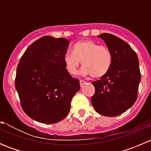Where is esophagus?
Returning a JSON list of instances; mask_svg holds the SVG:
<instances>
[{"label": "esophagus", "mask_w": 151, "mask_h": 151, "mask_svg": "<svg viewBox=\"0 0 151 151\" xmlns=\"http://www.w3.org/2000/svg\"><path fill=\"white\" fill-rule=\"evenodd\" d=\"M85 83H86V82L85 81H84V80H80V86L81 87H83V86H84V85L85 84Z\"/></svg>", "instance_id": "obj_1"}]
</instances>
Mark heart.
I'll return each instance as SVG.
<instances>
[{
    "mask_svg": "<svg viewBox=\"0 0 151 151\" xmlns=\"http://www.w3.org/2000/svg\"><path fill=\"white\" fill-rule=\"evenodd\" d=\"M63 62L70 74H77L82 62L83 75L100 78L110 69L112 55L106 46L99 45L91 40H82L74 44L72 52L65 53Z\"/></svg>",
    "mask_w": 151,
    "mask_h": 151,
    "instance_id": "obj_1",
    "label": "heart"
}]
</instances>
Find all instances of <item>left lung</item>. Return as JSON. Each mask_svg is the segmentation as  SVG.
<instances>
[{
  "mask_svg": "<svg viewBox=\"0 0 151 151\" xmlns=\"http://www.w3.org/2000/svg\"><path fill=\"white\" fill-rule=\"evenodd\" d=\"M98 37L112 52V62L101 80L92 83L95 93L91 103L100 115L117 116L132 107L137 98L141 80L139 60L130 45L120 38L106 33Z\"/></svg>",
  "mask_w": 151,
  "mask_h": 151,
  "instance_id": "obj_1",
  "label": "left lung"
}]
</instances>
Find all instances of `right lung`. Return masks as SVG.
Returning a JSON list of instances; mask_svg holds the SVG:
<instances>
[{
  "label": "right lung",
  "mask_w": 151,
  "mask_h": 151,
  "mask_svg": "<svg viewBox=\"0 0 151 151\" xmlns=\"http://www.w3.org/2000/svg\"><path fill=\"white\" fill-rule=\"evenodd\" d=\"M68 45L63 38L43 36L28 47L17 66L15 88L21 106L38 122L52 124L66 118L80 88L63 62Z\"/></svg>",
  "instance_id": "1"
}]
</instances>
